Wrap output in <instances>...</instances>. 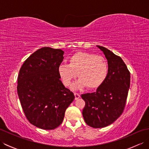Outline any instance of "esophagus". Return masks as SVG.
I'll return each instance as SVG.
<instances>
[{
	"mask_svg": "<svg viewBox=\"0 0 149 149\" xmlns=\"http://www.w3.org/2000/svg\"><path fill=\"white\" fill-rule=\"evenodd\" d=\"M74 95H75V99L77 100L78 99H79L80 98V94L78 93H74Z\"/></svg>",
	"mask_w": 149,
	"mask_h": 149,
	"instance_id": "esophagus-1",
	"label": "esophagus"
}]
</instances>
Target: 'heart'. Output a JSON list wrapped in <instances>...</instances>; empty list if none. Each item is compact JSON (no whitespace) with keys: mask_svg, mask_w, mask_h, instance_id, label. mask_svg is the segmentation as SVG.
Returning a JSON list of instances; mask_svg holds the SVG:
<instances>
[{"mask_svg":"<svg viewBox=\"0 0 149 149\" xmlns=\"http://www.w3.org/2000/svg\"><path fill=\"white\" fill-rule=\"evenodd\" d=\"M108 70L107 62L102 56L79 52L70 57L68 65H59L58 72L65 86H70L77 74L79 79L73 86L74 89H81L86 86L89 89H96L106 81Z\"/></svg>","mask_w":149,"mask_h":149,"instance_id":"obj_1","label":"heart"}]
</instances>
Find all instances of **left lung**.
<instances>
[{
    "mask_svg": "<svg viewBox=\"0 0 149 149\" xmlns=\"http://www.w3.org/2000/svg\"><path fill=\"white\" fill-rule=\"evenodd\" d=\"M107 60L108 74L95 92L81 95L85 101L83 116L87 124L102 128L111 124L122 115L130 87V72L120 56L105 47L97 45Z\"/></svg>",
    "mask_w": 149,
    "mask_h": 149,
    "instance_id": "obj_1",
    "label": "left lung"
}]
</instances>
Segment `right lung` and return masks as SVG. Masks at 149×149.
Wrapping results in <instances>:
<instances>
[{
  "label": "right lung",
  "instance_id": "1",
  "mask_svg": "<svg viewBox=\"0 0 149 149\" xmlns=\"http://www.w3.org/2000/svg\"><path fill=\"white\" fill-rule=\"evenodd\" d=\"M63 54L61 49L43 47L32 54L19 71L17 92L25 115L31 123L45 130L61 125L75 99L58 74Z\"/></svg>",
  "mask_w": 149,
  "mask_h": 149
}]
</instances>
